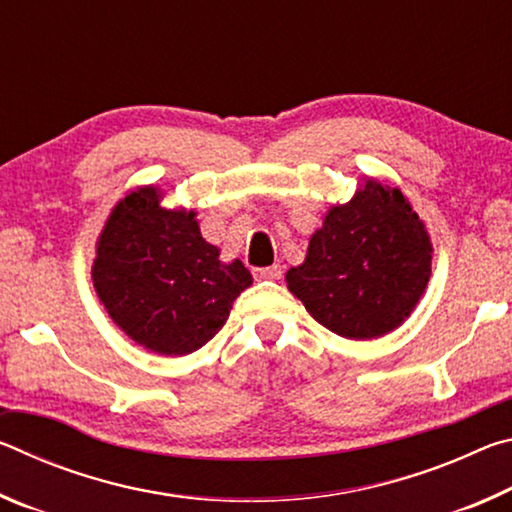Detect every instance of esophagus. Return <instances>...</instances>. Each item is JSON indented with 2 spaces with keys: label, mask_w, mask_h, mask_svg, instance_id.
I'll return each mask as SVG.
<instances>
[{
  "label": "esophagus",
  "mask_w": 512,
  "mask_h": 512,
  "mask_svg": "<svg viewBox=\"0 0 512 512\" xmlns=\"http://www.w3.org/2000/svg\"><path fill=\"white\" fill-rule=\"evenodd\" d=\"M255 277H259V280H280L282 268L277 264L266 266V268H255Z\"/></svg>",
  "instance_id": "1"
}]
</instances>
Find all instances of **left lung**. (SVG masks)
Instances as JSON below:
<instances>
[{"instance_id": "left-lung-1", "label": "left lung", "mask_w": 512, "mask_h": 512, "mask_svg": "<svg viewBox=\"0 0 512 512\" xmlns=\"http://www.w3.org/2000/svg\"><path fill=\"white\" fill-rule=\"evenodd\" d=\"M431 239L400 189L368 183L332 205L287 287L329 332L379 339L418 305L431 275Z\"/></svg>"}]
</instances>
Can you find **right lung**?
<instances>
[{"label": "right lung", "instance_id": "obj_1", "mask_svg": "<svg viewBox=\"0 0 512 512\" xmlns=\"http://www.w3.org/2000/svg\"><path fill=\"white\" fill-rule=\"evenodd\" d=\"M158 187H137L112 207L97 241L92 282L108 316L142 348L180 357L212 339L253 284L223 264L194 210H167Z\"/></svg>", "mask_w": 512, "mask_h": 512}]
</instances>
